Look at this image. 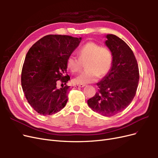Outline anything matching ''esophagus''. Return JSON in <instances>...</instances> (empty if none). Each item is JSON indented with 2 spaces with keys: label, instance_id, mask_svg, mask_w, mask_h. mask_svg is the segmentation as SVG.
<instances>
[{
  "label": "esophagus",
  "instance_id": "obj_1",
  "mask_svg": "<svg viewBox=\"0 0 158 158\" xmlns=\"http://www.w3.org/2000/svg\"><path fill=\"white\" fill-rule=\"evenodd\" d=\"M85 84H79L78 85V87H79V88H83V87H84L85 86Z\"/></svg>",
  "mask_w": 158,
  "mask_h": 158
}]
</instances>
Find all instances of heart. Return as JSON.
I'll use <instances>...</instances> for the list:
<instances>
[{
    "label": "heart",
    "mask_w": 158,
    "mask_h": 158,
    "mask_svg": "<svg viewBox=\"0 0 158 158\" xmlns=\"http://www.w3.org/2000/svg\"><path fill=\"white\" fill-rule=\"evenodd\" d=\"M79 58L70 55L66 60V66L72 73H76L82 68L83 63L86 71L77 75L73 79L76 84L92 83L98 78L106 76L111 69L113 55L106 47H102L94 42L89 41L84 45L78 51Z\"/></svg>",
    "instance_id": "1"
}]
</instances>
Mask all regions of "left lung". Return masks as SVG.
Wrapping results in <instances>:
<instances>
[{
	"label": "left lung",
	"instance_id": "1",
	"mask_svg": "<svg viewBox=\"0 0 158 158\" xmlns=\"http://www.w3.org/2000/svg\"><path fill=\"white\" fill-rule=\"evenodd\" d=\"M105 41L113 55L111 69L97 83L98 92L88 100L94 111L111 117L126 109L135 98L139 81V70L132 51L121 38L106 35Z\"/></svg>",
	"mask_w": 158,
	"mask_h": 158
}]
</instances>
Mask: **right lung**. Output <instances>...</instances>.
Listing matches in <instances>:
<instances>
[{
    "label": "right lung",
    "mask_w": 158,
    "mask_h": 158,
    "mask_svg": "<svg viewBox=\"0 0 158 158\" xmlns=\"http://www.w3.org/2000/svg\"><path fill=\"white\" fill-rule=\"evenodd\" d=\"M81 40L82 37L48 35L28 51L22 70V87L28 103L38 113L52 114L66 106L70 86L59 89L56 84L59 80L62 84L70 80L66 75V60Z\"/></svg>",
    "instance_id": "obj_1"
}]
</instances>
